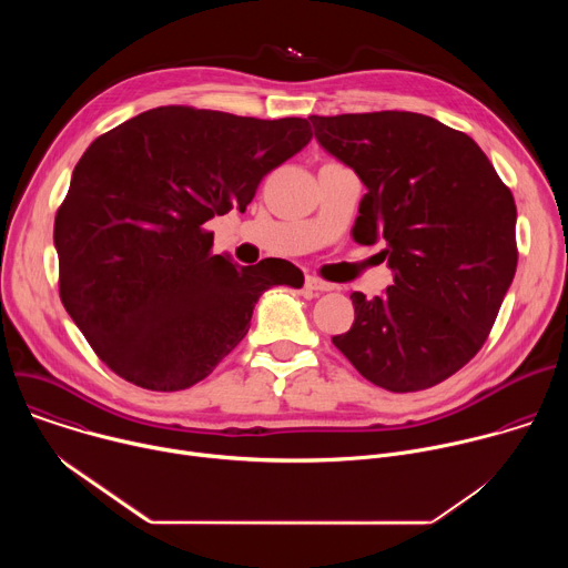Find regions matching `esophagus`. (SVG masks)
Listing matches in <instances>:
<instances>
[{
  "mask_svg": "<svg viewBox=\"0 0 568 568\" xmlns=\"http://www.w3.org/2000/svg\"><path fill=\"white\" fill-rule=\"evenodd\" d=\"M305 287L310 290V292H333L335 290V285L333 283H328V281H321V278H316V276H305Z\"/></svg>",
  "mask_w": 568,
  "mask_h": 568,
  "instance_id": "34e87169",
  "label": "esophagus"
}]
</instances>
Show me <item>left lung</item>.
Returning a JSON list of instances; mask_svg holds the SVG:
<instances>
[{"instance_id":"8db88e82","label":"left lung","mask_w":568,"mask_h":568,"mask_svg":"<svg viewBox=\"0 0 568 568\" xmlns=\"http://www.w3.org/2000/svg\"><path fill=\"white\" fill-rule=\"evenodd\" d=\"M316 141L366 186L353 237L382 240V296L353 292L333 344L375 386L412 393L460 371L488 339L517 270V206L465 132L416 112L310 116Z\"/></svg>"}]
</instances>
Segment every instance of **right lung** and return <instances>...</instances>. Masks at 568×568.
<instances>
[{
	"instance_id": "right-lung-1",
	"label": "right lung",
	"mask_w": 568,
	"mask_h": 568,
	"mask_svg": "<svg viewBox=\"0 0 568 568\" xmlns=\"http://www.w3.org/2000/svg\"><path fill=\"white\" fill-rule=\"evenodd\" d=\"M312 139L263 121L166 105L101 134L55 213L60 298L94 353L148 390L204 379L250 331L258 296L303 285L290 261L237 267L206 222L245 213L261 180Z\"/></svg>"
}]
</instances>
